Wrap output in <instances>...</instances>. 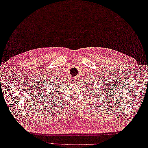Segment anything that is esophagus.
Returning a JSON list of instances; mask_svg holds the SVG:
<instances>
[{
  "label": "esophagus",
  "mask_w": 148,
  "mask_h": 148,
  "mask_svg": "<svg viewBox=\"0 0 148 148\" xmlns=\"http://www.w3.org/2000/svg\"><path fill=\"white\" fill-rule=\"evenodd\" d=\"M73 82H76V78L73 79Z\"/></svg>",
  "instance_id": "obj_1"
}]
</instances>
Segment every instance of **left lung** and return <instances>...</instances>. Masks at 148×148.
<instances>
[{
    "label": "left lung",
    "instance_id": "8db88e82",
    "mask_svg": "<svg viewBox=\"0 0 148 148\" xmlns=\"http://www.w3.org/2000/svg\"><path fill=\"white\" fill-rule=\"evenodd\" d=\"M89 90H90V89H89ZM92 92H90V93H91L92 95H95V93H96V92H96V88H95V89H92Z\"/></svg>",
    "mask_w": 148,
    "mask_h": 148
}]
</instances>
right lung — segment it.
Instances as JSON below:
<instances>
[{"label": "right lung", "instance_id": "obj_1", "mask_svg": "<svg viewBox=\"0 0 148 148\" xmlns=\"http://www.w3.org/2000/svg\"><path fill=\"white\" fill-rule=\"evenodd\" d=\"M59 88H60V87H59ZM58 91H59V90H58Z\"/></svg>", "mask_w": 148, "mask_h": 148}]
</instances>
